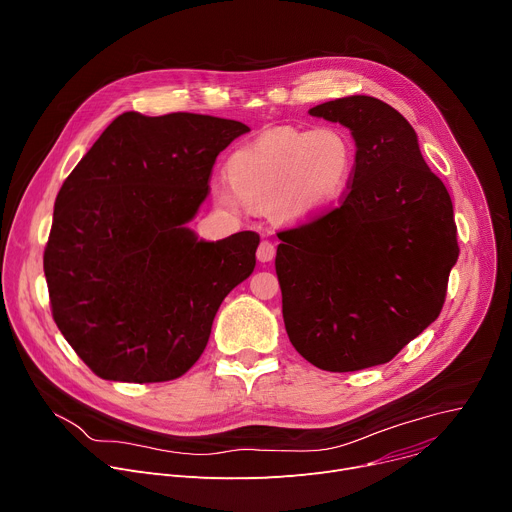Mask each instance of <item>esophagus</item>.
I'll list each match as a JSON object with an SVG mask.
<instances>
[{"label": "esophagus", "instance_id": "34e87169", "mask_svg": "<svg viewBox=\"0 0 512 512\" xmlns=\"http://www.w3.org/2000/svg\"><path fill=\"white\" fill-rule=\"evenodd\" d=\"M256 256H258L260 262H270L274 258V244L268 242V240H262L260 246H258Z\"/></svg>", "mask_w": 512, "mask_h": 512}]
</instances>
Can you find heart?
I'll return each mask as SVG.
<instances>
[{
	"mask_svg": "<svg viewBox=\"0 0 512 512\" xmlns=\"http://www.w3.org/2000/svg\"><path fill=\"white\" fill-rule=\"evenodd\" d=\"M357 168V145L340 127H281L240 147L227 160V182L213 188L229 213L268 207L283 223H303L332 209Z\"/></svg>",
	"mask_w": 512,
	"mask_h": 512,
	"instance_id": "1",
	"label": "heart"
}]
</instances>
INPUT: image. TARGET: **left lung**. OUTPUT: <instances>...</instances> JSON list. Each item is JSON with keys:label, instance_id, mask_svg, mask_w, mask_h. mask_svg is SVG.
Masks as SVG:
<instances>
[{"label": "left lung", "instance_id": "8db88e82", "mask_svg": "<svg viewBox=\"0 0 512 512\" xmlns=\"http://www.w3.org/2000/svg\"><path fill=\"white\" fill-rule=\"evenodd\" d=\"M309 114L350 129L357 168L340 207L279 233L283 320L305 361L359 371L439 318L459 256L453 203L396 108L346 96Z\"/></svg>", "mask_w": 512, "mask_h": 512}]
</instances>
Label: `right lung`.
<instances>
[{"mask_svg": "<svg viewBox=\"0 0 512 512\" xmlns=\"http://www.w3.org/2000/svg\"><path fill=\"white\" fill-rule=\"evenodd\" d=\"M248 131L207 114L123 112L63 182L45 277L57 328L98 377L170 381L203 355L260 238L205 242L186 223L207 199L217 155Z\"/></svg>", "mask_w": 512, "mask_h": 512, "instance_id": "1", "label": "right lung"}]
</instances>
